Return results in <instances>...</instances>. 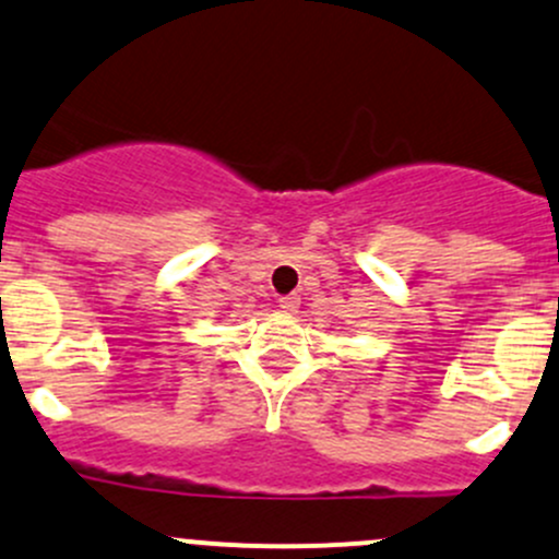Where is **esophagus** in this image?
Listing matches in <instances>:
<instances>
[{
	"instance_id": "1",
	"label": "esophagus",
	"mask_w": 559,
	"mask_h": 559,
	"mask_svg": "<svg viewBox=\"0 0 559 559\" xmlns=\"http://www.w3.org/2000/svg\"><path fill=\"white\" fill-rule=\"evenodd\" d=\"M278 308L284 310V313H297V308H299V297H297V295L278 297Z\"/></svg>"
}]
</instances>
